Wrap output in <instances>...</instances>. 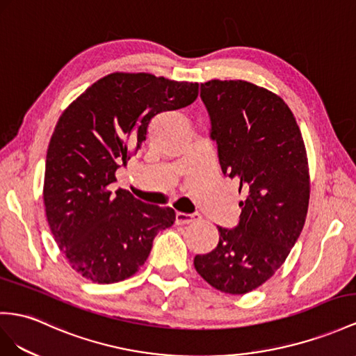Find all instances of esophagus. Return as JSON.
I'll return each instance as SVG.
<instances>
[{
    "label": "esophagus",
    "instance_id": "1",
    "mask_svg": "<svg viewBox=\"0 0 356 356\" xmlns=\"http://www.w3.org/2000/svg\"><path fill=\"white\" fill-rule=\"evenodd\" d=\"M200 220L198 213H184V212H177L176 213V224L179 225H186Z\"/></svg>",
    "mask_w": 356,
    "mask_h": 356
}]
</instances>
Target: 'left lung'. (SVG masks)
Here are the masks:
<instances>
[{
	"label": "left lung",
	"mask_w": 356,
	"mask_h": 356,
	"mask_svg": "<svg viewBox=\"0 0 356 356\" xmlns=\"http://www.w3.org/2000/svg\"><path fill=\"white\" fill-rule=\"evenodd\" d=\"M224 176L245 200L234 229L218 225L215 250L194 266L212 287L243 295L284 263L305 222L309 176L299 126L284 100L247 81L212 79L200 87Z\"/></svg>",
	"instance_id": "left-lung-1"
}]
</instances>
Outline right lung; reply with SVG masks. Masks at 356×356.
<instances>
[{
	"label": "right lung",
	"instance_id": "1",
	"mask_svg": "<svg viewBox=\"0 0 356 356\" xmlns=\"http://www.w3.org/2000/svg\"><path fill=\"white\" fill-rule=\"evenodd\" d=\"M198 84L150 74H111L61 114L49 141L43 202L58 248L79 275L111 284L132 277L153 239L176 221L171 207L111 191L153 117L194 102Z\"/></svg>",
	"mask_w": 356,
	"mask_h": 356
}]
</instances>
